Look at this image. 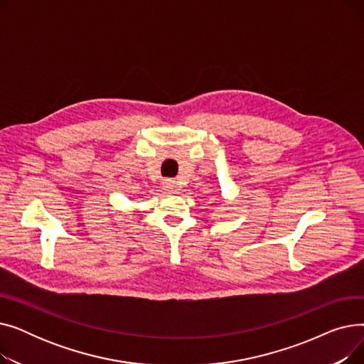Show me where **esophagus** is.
<instances>
[{"label":"esophagus","mask_w":364,"mask_h":364,"mask_svg":"<svg viewBox=\"0 0 364 364\" xmlns=\"http://www.w3.org/2000/svg\"><path fill=\"white\" fill-rule=\"evenodd\" d=\"M164 188H165V190H168V192H169V190L174 188V181H171V180H165V181H164Z\"/></svg>","instance_id":"1"}]
</instances>
